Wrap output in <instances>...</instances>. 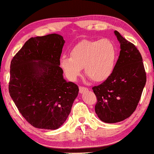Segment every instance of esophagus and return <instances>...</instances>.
Returning <instances> with one entry per match:
<instances>
[{
    "label": "esophagus",
    "mask_w": 154,
    "mask_h": 154,
    "mask_svg": "<svg viewBox=\"0 0 154 154\" xmlns=\"http://www.w3.org/2000/svg\"><path fill=\"white\" fill-rule=\"evenodd\" d=\"M87 90H88V88L86 87H84V86H80V87H79V92H80L81 94L84 93V91H87Z\"/></svg>",
    "instance_id": "obj_1"
}]
</instances>
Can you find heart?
I'll return each instance as SVG.
<instances>
[{
  "label": "heart",
  "instance_id": "b5f03b06",
  "mask_svg": "<svg viewBox=\"0 0 154 154\" xmlns=\"http://www.w3.org/2000/svg\"><path fill=\"white\" fill-rule=\"evenodd\" d=\"M117 57L116 48L109 39L84 40L72 49L70 57H61L60 66L70 81L76 80L84 68L91 80L102 82L113 73Z\"/></svg>",
  "mask_w": 154,
  "mask_h": 154
}]
</instances>
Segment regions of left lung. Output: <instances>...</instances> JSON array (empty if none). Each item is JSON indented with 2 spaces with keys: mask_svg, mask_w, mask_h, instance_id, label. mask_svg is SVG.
<instances>
[{
  "mask_svg": "<svg viewBox=\"0 0 154 154\" xmlns=\"http://www.w3.org/2000/svg\"><path fill=\"white\" fill-rule=\"evenodd\" d=\"M119 58L112 75L92 88L97 98L95 112L102 122L115 123L129 117L138 106L146 82V74L140 52L117 31Z\"/></svg>",
  "mask_w": 154,
  "mask_h": 154,
  "instance_id": "left-lung-1",
  "label": "left lung"
}]
</instances>
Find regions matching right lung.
I'll use <instances>...</instances> for the list:
<instances>
[{
  "label": "right lung",
  "mask_w": 154,
  "mask_h": 154,
  "mask_svg": "<svg viewBox=\"0 0 154 154\" xmlns=\"http://www.w3.org/2000/svg\"><path fill=\"white\" fill-rule=\"evenodd\" d=\"M65 40L51 34L32 37L11 62L8 90L29 123L56 130L68 118L79 87L63 79L60 58Z\"/></svg>",
  "instance_id": "obj_1"
}]
</instances>
